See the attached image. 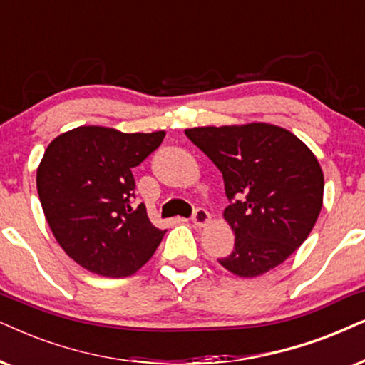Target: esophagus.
Instances as JSON below:
<instances>
[{
  "instance_id": "1",
  "label": "esophagus",
  "mask_w": 365,
  "mask_h": 365,
  "mask_svg": "<svg viewBox=\"0 0 365 365\" xmlns=\"http://www.w3.org/2000/svg\"><path fill=\"white\" fill-rule=\"evenodd\" d=\"M192 222L195 227H205V225L210 222V214L205 209H197L193 212Z\"/></svg>"
}]
</instances>
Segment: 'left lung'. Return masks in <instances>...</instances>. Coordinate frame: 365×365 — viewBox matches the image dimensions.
I'll return each instance as SVG.
<instances>
[{"label": "left lung", "mask_w": 365, "mask_h": 365, "mask_svg": "<svg viewBox=\"0 0 365 365\" xmlns=\"http://www.w3.org/2000/svg\"><path fill=\"white\" fill-rule=\"evenodd\" d=\"M185 135L222 172L224 220L236 242L219 259L241 278L279 266L305 242L324 204V172L288 129L267 123L202 126Z\"/></svg>", "instance_id": "obj_1"}]
</instances>
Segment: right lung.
<instances>
[{"instance_id":"add662e5","label":"right lung","mask_w":365,"mask_h":365,"mask_svg":"<svg viewBox=\"0 0 365 365\" xmlns=\"http://www.w3.org/2000/svg\"><path fill=\"white\" fill-rule=\"evenodd\" d=\"M165 131L121 133L79 126L62 133L36 168V190L60 247L84 269L124 278L145 266L165 230L146 207L133 209L131 170L158 148Z\"/></svg>"}]
</instances>
